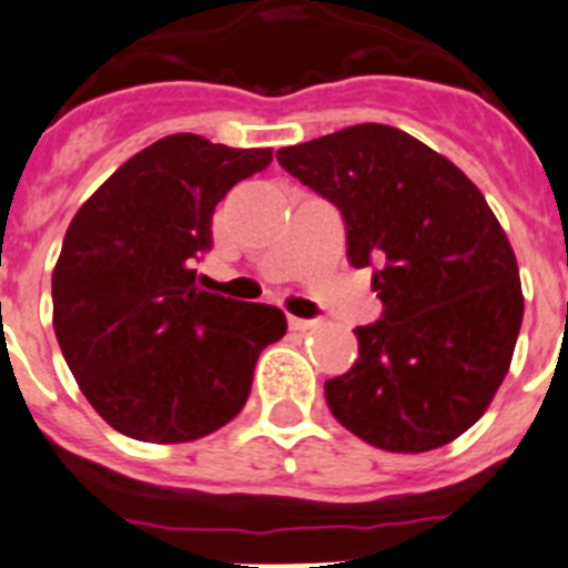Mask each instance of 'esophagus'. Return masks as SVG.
Instances as JSON below:
<instances>
[{"label":"esophagus","instance_id":"esophagus-1","mask_svg":"<svg viewBox=\"0 0 568 568\" xmlns=\"http://www.w3.org/2000/svg\"><path fill=\"white\" fill-rule=\"evenodd\" d=\"M288 327H291V329H300V333H305V329H313V327H316V322H313V318H296V316H288Z\"/></svg>","mask_w":568,"mask_h":568}]
</instances>
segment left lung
<instances>
[{
  "label": "left lung",
  "mask_w": 568,
  "mask_h": 568,
  "mask_svg": "<svg viewBox=\"0 0 568 568\" xmlns=\"http://www.w3.org/2000/svg\"><path fill=\"white\" fill-rule=\"evenodd\" d=\"M341 211L346 255L374 266L383 316L355 327L357 361L324 383L333 416L388 453L455 442L486 413L519 338V266L486 196L455 163L388 124L277 152Z\"/></svg>",
  "instance_id": "obj_1"
}]
</instances>
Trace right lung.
Instances as JSON below:
<instances>
[{"label":"right lung","instance_id":"add662e5","mask_svg":"<svg viewBox=\"0 0 568 568\" xmlns=\"http://www.w3.org/2000/svg\"><path fill=\"white\" fill-rule=\"evenodd\" d=\"M272 150L178 132L132 155L77 211L52 272L54 335L93 410L150 444L196 442L239 416L285 313L196 285L213 211Z\"/></svg>","mask_w":568,"mask_h":568}]
</instances>
